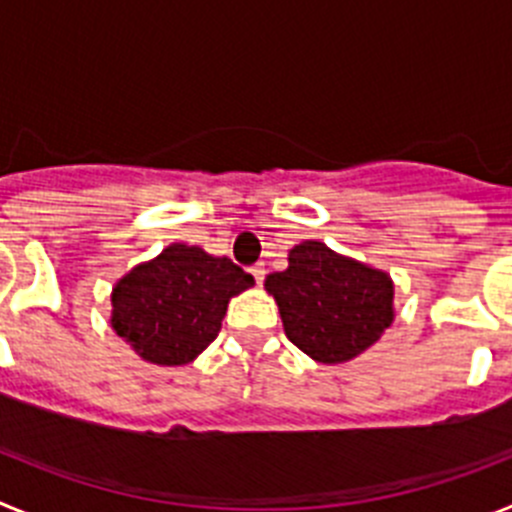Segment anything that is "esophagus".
I'll return each mask as SVG.
<instances>
[{"mask_svg":"<svg viewBox=\"0 0 512 512\" xmlns=\"http://www.w3.org/2000/svg\"><path fill=\"white\" fill-rule=\"evenodd\" d=\"M253 274V279H256V284H261L264 282V277H266V269H264V264H256V266H251V269H248Z\"/></svg>","mask_w":512,"mask_h":512,"instance_id":"34e87169","label":"esophagus"}]
</instances>
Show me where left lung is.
Masks as SVG:
<instances>
[{
	"mask_svg": "<svg viewBox=\"0 0 512 512\" xmlns=\"http://www.w3.org/2000/svg\"><path fill=\"white\" fill-rule=\"evenodd\" d=\"M264 289L274 297L284 333L318 364H343L374 346L395 320V282L387 271L343 256L320 241L287 253Z\"/></svg>",
	"mask_w": 512,
	"mask_h": 512,
	"instance_id": "8db88e82",
	"label": "left lung"
}]
</instances>
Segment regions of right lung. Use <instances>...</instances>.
I'll use <instances>...</instances> for the list:
<instances>
[{
	"label": "right lung",
	"mask_w": 512,
	"mask_h": 512,
	"mask_svg": "<svg viewBox=\"0 0 512 512\" xmlns=\"http://www.w3.org/2000/svg\"><path fill=\"white\" fill-rule=\"evenodd\" d=\"M253 277L225 256L171 243L112 287L110 325L148 364L184 366L220 333L228 302Z\"/></svg>",
	"instance_id": "add662e5"
}]
</instances>
